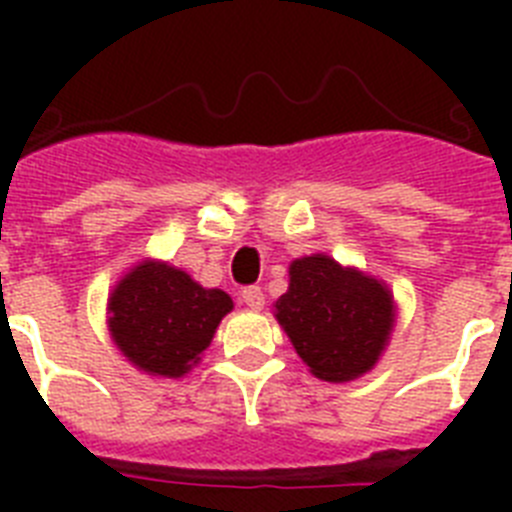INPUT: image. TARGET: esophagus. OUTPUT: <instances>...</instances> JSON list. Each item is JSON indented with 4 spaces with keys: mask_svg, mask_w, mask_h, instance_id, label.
<instances>
[{
    "mask_svg": "<svg viewBox=\"0 0 512 512\" xmlns=\"http://www.w3.org/2000/svg\"><path fill=\"white\" fill-rule=\"evenodd\" d=\"M241 300L243 305L251 307V310H261V307H264V292H261V287H243Z\"/></svg>",
    "mask_w": 512,
    "mask_h": 512,
    "instance_id": "esophagus-1",
    "label": "esophagus"
}]
</instances>
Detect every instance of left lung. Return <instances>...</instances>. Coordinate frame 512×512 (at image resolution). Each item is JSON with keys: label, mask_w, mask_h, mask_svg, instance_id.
I'll list each match as a JSON object with an SVG mask.
<instances>
[{"label": "left lung", "mask_w": 512, "mask_h": 512, "mask_svg": "<svg viewBox=\"0 0 512 512\" xmlns=\"http://www.w3.org/2000/svg\"><path fill=\"white\" fill-rule=\"evenodd\" d=\"M274 315L310 372L351 382L377 364L395 328L390 289L364 271L312 253L289 264Z\"/></svg>", "instance_id": "left-lung-1"}]
</instances>
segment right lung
Instances as JSON below:
<instances>
[{"mask_svg":"<svg viewBox=\"0 0 512 512\" xmlns=\"http://www.w3.org/2000/svg\"><path fill=\"white\" fill-rule=\"evenodd\" d=\"M233 310L223 289H205L164 261H140L112 289L110 336L122 356L153 377H184Z\"/></svg>","mask_w":512,"mask_h":512,"instance_id":"obj_1","label":"right lung"}]
</instances>
